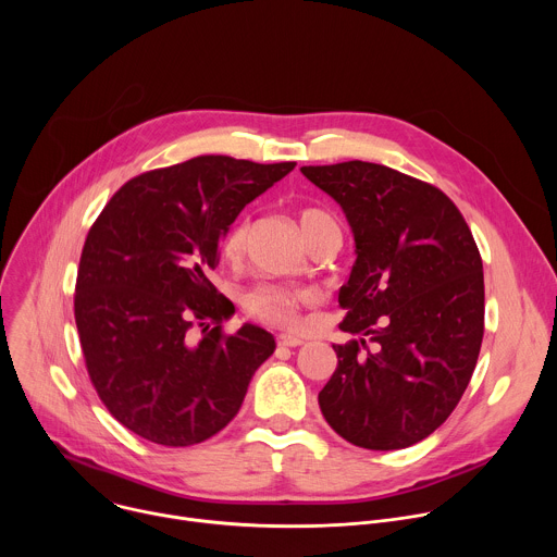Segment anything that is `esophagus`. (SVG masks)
<instances>
[{"instance_id": "1", "label": "esophagus", "mask_w": 557, "mask_h": 557, "mask_svg": "<svg viewBox=\"0 0 557 557\" xmlns=\"http://www.w3.org/2000/svg\"><path fill=\"white\" fill-rule=\"evenodd\" d=\"M275 342H277V346H282V348H297V346H301V344H304V339H301V337L290 335V333H282V335H277V337H275Z\"/></svg>"}]
</instances>
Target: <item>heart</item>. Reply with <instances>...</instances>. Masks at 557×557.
<instances>
[{"label":"heart","mask_w":557,"mask_h":557,"mask_svg":"<svg viewBox=\"0 0 557 557\" xmlns=\"http://www.w3.org/2000/svg\"><path fill=\"white\" fill-rule=\"evenodd\" d=\"M329 226H337L335 218L329 211L317 209V207H306L299 211V228L306 237V243H310L317 233H322ZM249 231H251V220L247 215L237 218L226 228L220 245V253L226 262L243 260L249 243ZM308 301H312L310 288L273 284V282L258 284L243 295V306L247 314L267 326H295L299 322L301 306H306Z\"/></svg>","instance_id":"obj_1"}]
</instances>
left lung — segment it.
Wrapping results in <instances>:
<instances>
[{"label": "left lung", "instance_id": "8db88e82", "mask_svg": "<svg viewBox=\"0 0 557 557\" xmlns=\"http://www.w3.org/2000/svg\"><path fill=\"white\" fill-rule=\"evenodd\" d=\"M355 233L339 290L337 370L320 392L329 425L366 449H404L458 406L485 333L483 260L458 207L434 185L376 163L308 165Z\"/></svg>", "mask_w": 557, "mask_h": 557}]
</instances>
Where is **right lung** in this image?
I'll list each match as a JSON object with an SVG mask.
<instances>
[{"label":"right lung","instance_id":"right-lung-1","mask_svg":"<svg viewBox=\"0 0 557 557\" xmlns=\"http://www.w3.org/2000/svg\"><path fill=\"white\" fill-rule=\"evenodd\" d=\"M293 168L196 156L127 181L90 226L74 322L99 399L129 432L187 447L240 410L275 339L251 324L222 331L233 304L209 271L237 213Z\"/></svg>","mask_w":557,"mask_h":557}]
</instances>
